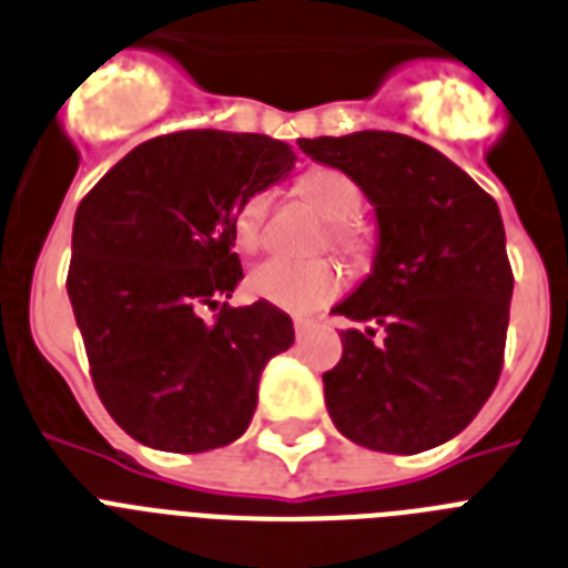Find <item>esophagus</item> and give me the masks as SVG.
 <instances>
[{"label": "esophagus", "instance_id": "esophagus-1", "mask_svg": "<svg viewBox=\"0 0 568 568\" xmlns=\"http://www.w3.org/2000/svg\"><path fill=\"white\" fill-rule=\"evenodd\" d=\"M312 326H315L312 321H306V317H297V321H294V335H297V338H303V335H306Z\"/></svg>", "mask_w": 568, "mask_h": 568}]
</instances>
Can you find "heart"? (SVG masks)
<instances>
[{
  "mask_svg": "<svg viewBox=\"0 0 568 568\" xmlns=\"http://www.w3.org/2000/svg\"><path fill=\"white\" fill-rule=\"evenodd\" d=\"M300 195L308 206H315L326 221H332V242L344 251H356L358 233L353 219L362 212L364 195L358 183L338 169H315L297 183ZM271 197L268 192H251L233 210V239L242 251L260 247L265 219H268ZM247 288L253 297L265 300L271 306L308 315L324 308L338 297L344 288L341 268L329 260L292 262V260H265L247 276Z\"/></svg>",
  "mask_w": 568,
  "mask_h": 568,
  "instance_id": "heart-1",
  "label": "heart"
}]
</instances>
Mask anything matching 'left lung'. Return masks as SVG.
Returning <instances> with one entry per match:
<instances>
[{
  "instance_id": "1",
  "label": "left lung",
  "mask_w": 568,
  "mask_h": 568,
  "mask_svg": "<svg viewBox=\"0 0 568 568\" xmlns=\"http://www.w3.org/2000/svg\"><path fill=\"white\" fill-rule=\"evenodd\" d=\"M356 180L376 212L373 268L332 308L344 329L324 373L329 417L353 444L414 455L464 432L505 358L510 274L499 206L464 169L405 133L297 140ZM373 325L386 338L373 342Z\"/></svg>"
}]
</instances>
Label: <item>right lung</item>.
I'll use <instances>...</instances> for the list:
<instances>
[{
  "label": "right lung",
  "mask_w": 568,
  "mask_h": 568,
  "mask_svg": "<svg viewBox=\"0 0 568 568\" xmlns=\"http://www.w3.org/2000/svg\"><path fill=\"white\" fill-rule=\"evenodd\" d=\"M294 160L262 133H169L122 156L78 206L67 292L92 385L133 440L206 452L251 426L262 371L294 326L265 300L221 303L242 280L233 210ZM204 305L222 306L212 325Z\"/></svg>",
  "instance_id": "right-lung-1"
}]
</instances>
